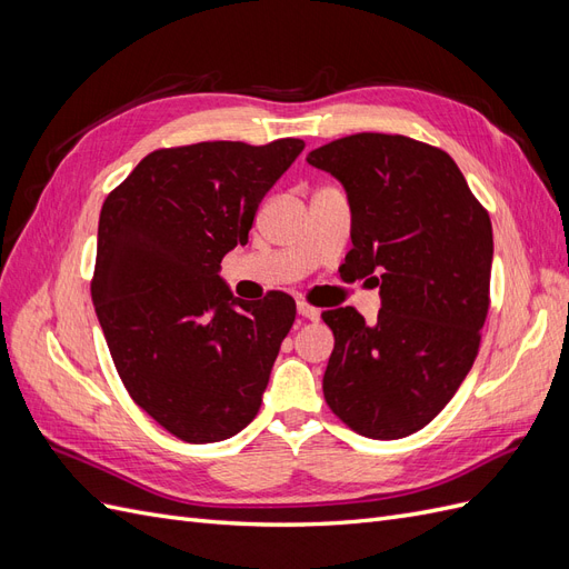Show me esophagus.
Instances as JSON below:
<instances>
[{"mask_svg": "<svg viewBox=\"0 0 569 569\" xmlns=\"http://www.w3.org/2000/svg\"><path fill=\"white\" fill-rule=\"evenodd\" d=\"M297 311H299V316H301V318H306V320H313V322H318V320H320V308L311 306L308 301H299Z\"/></svg>", "mask_w": 569, "mask_h": 569, "instance_id": "34e87169", "label": "esophagus"}]
</instances>
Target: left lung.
Listing matches in <instances>:
<instances>
[{
	"instance_id": "1",
	"label": "left lung",
	"mask_w": 569,
	"mask_h": 569,
	"mask_svg": "<svg viewBox=\"0 0 569 569\" xmlns=\"http://www.w3.org/2000/svg\"><path fill=\"white\" fill-rule=\"evenodd\" d=\"M308 163L347 187L343 270L382 295L375 325L353 306L322 313L335 335L325 401L358 435L403 439L439 416L477 358L491 303L489 211L449 153L412 137L349 134Z\"/></svg>"
}]
</instances>
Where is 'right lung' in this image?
<instances>
[{
  "instance_id": "1",
  "label": "right lung",
  "mask_w": 569,
  "mask_h": 569,
  "mask_svg": "<svg viewBox=\"0 0 569 569\" xmlns=\"http://www.w3.org/2000/svg\"><path fill=\"white\" fill-rule=\"evenodd\" d=\"M303 147L157 149L101 206L90 289L113 366L130 399L187 443L230 439L256 418L295 325L284 291L247 303L218 270Z\"/></svg>"
}]
</instances>
